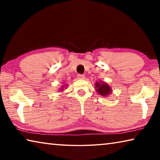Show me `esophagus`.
I'll return each instance as SVG.
<instances>
[{
	"label": "esophagus",
	"instance_id": "obj_1",
	"mask_svg": "<svg viewBox=\"0 0 160 160\" xmlns=\"http://www.w3.org/2000/svg\"><path fill=\"white\" fill-rule=\"evenodd\" d=\"M78 79H85V76L84 75L79 74V75H78Z\"/></svg>",
	"mask_w": 160,
	"mask_h": 160
}]
</instances>
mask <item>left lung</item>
Here are the masks:
<instances>
[{"instance_id": "left-lung-1", "label": "left lung", "mask_w": 160, "mask_h": 160, "mask_svg": "<svg viewBox=\"0 0 160 160\" xmlns=\"http://www.w3.org/2000/svg\"><path fill=\"white\" fill-rule=\"evenodd\" d=\"M95 89L97 93L101 96L107 97L112 93V88L107 83L104 82H97L95 83Z\"/></svg>"}]
</instances>
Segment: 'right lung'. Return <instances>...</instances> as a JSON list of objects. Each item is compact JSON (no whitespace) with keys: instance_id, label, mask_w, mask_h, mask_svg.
Instances as JSON below:
<instances>
[{"instance_id":"add662e5","label":"right lung","mask_w":160,"mask_h":160,"mask_svg":"<svg viewBox=\"0 0 160 160\" xmlns=\"http://www.w3.org/2000/svg\"><path fill=\"white\" fill-rule=\"evenodd\" d=\"M63 88H64V86H63V87H62V88H61V90H63Z\"/></svg>"}]
</instances>
